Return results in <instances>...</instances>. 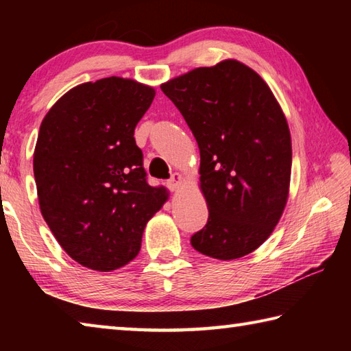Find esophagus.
Returning a JSON list of instances; mask_svg holds the SVG:
<instances>
[{
  "instance_id": "obj_1",
  "label": "esophagus",
  "mask_w": 351,
  "mask_h": 351,
  "mask_svg": "<svg viewBox=\"0 0 351 351\" xmlns=\"http://www.w3.org/2000/svg\"><path fill=\"white\" fill-rule=\"evenodd\" d=\"M181 182H182V176L180 173H173L170 180L167 181V187L171 190V192H175V190L180 189Z\"/></svg>"
}]
</instances>
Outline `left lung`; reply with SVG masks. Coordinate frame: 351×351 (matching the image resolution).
<instances>
[{
  "mask_svg": "<svg viewBox=\"0 0 351 351\" xmlns=\"http://www.w3.org/2000/svg\"><path fill=\"white\" fill-rule=\"evenodd\" d=\"M199 147V187L209 219L192 235L198 252L245 257L268 240L288 201L291 134L266 82L246 64L223 60L161 85Z\"/></svg>",
  "mask_w": 351,
  "mask_h": 351,
  "instance_id": "left-lung-1",
  "label": "left lung"
}]
</instances>
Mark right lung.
Returning a JSON list of instances; mask_svg holds the SVG:
<instances>
[{
    "mask_svg": "<svg viewBox=\"0 0 351 351\" xmlns=\"http://www.w3.org/2000/svg\"><path fill=\"white\" fill-rule=\"evenodd\" d=\"M152 86L106 77L69 90L47 111L34 152L40 210L64 252L100 272L139 254L145 224L167 201L142 167L134 128Z\"/></svg>",
    "mask_w": 351,
    "mask_h": 351,
    "instance_id": "1",
    "label": "right lung"
}]
</instances>
